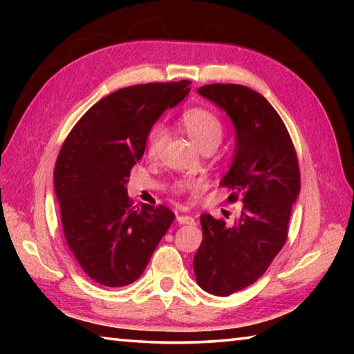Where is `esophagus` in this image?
Instances as JSON below:
<instances>
[{
	"label": "esophagus",
	"instance_id": "esophagus-1",
	"mask_svg": "<svg viewBox=\"0 0 354 354\" xmlns=\"http://www.w3.org/2000/svg\"><path fill=\"white\" fill-rule=\"evenodd\" d=\"M176 220L179 225H195V220L190 215H178Z\"/></svg>",
	"mask_w": 354,
	"mask_h": 354
}]
</instances>
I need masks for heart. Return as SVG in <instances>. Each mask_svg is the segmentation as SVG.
Segmentation results:
<instances>
[{
  "instance_id": "1",
  "label": "heart",
  "mask_w": 354,
  "mask_h": 354,
  "mask_svg": "<svg viewBox=\"0 0 354 354\" xmlns=\"http://www.w3.org/2000/svg\"><path fill=\"white\" fill-rule=\"evenodd\" d=\"M181 124L192 140L200 149L217 148L223 139L225 128L220 118L212 111L205 107H192L181 115ZM167 142V129L162 123H156L148 131L147 136V153L149 158H158L162 153ZM183 184H178V189H183Z\"/></svg>"
}]
</instances>
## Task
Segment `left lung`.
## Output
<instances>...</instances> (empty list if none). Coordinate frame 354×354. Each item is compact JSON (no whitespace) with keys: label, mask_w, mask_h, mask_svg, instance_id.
<instances>
[{"label":"left lung","mask_w":354,"mask_h":354,"mask_svg":"<svg viewBox=\"0 0 354 354\" xmlns=\"http://www.w3.org/2000/svg\"><path fill=\"white\" fill-rule=\"evenodd\" d=\"M231 117L236 154L221 185L227 201L243 203L241 218L203 214V242L194 257L196 283L212 295L227 297L256 283L284 247L292 206L299 194V167L289 131L261 93L241 84L198 88Z\"/></svg>","instance_id":"8db88e82"}]
</instances>
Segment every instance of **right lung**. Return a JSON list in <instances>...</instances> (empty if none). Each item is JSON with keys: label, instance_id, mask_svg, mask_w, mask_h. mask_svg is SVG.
<instances>
[{"label": "right lung", "instance_id": "1", "mask_svg": "<svg viewBox=\"0 0 354 354\" xmlns=\"http://www.w3.org/2000/svg\"><path fill=\"white\" fill-rule=\"evenodd\" d=\"M190 81L123 87L93 104L70 131L55 167L65 241L82 272L123 287L148 266L175 220L164 205L133 206L124 187L153 123L187 97Z\"/></svg>", "mask_w": 354, "mask_h": 354}]
</instances>
